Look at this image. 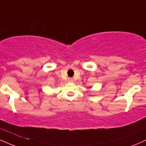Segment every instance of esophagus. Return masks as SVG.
<instances>
[{
  "label": "esophagus",
  "instance_id": "obj_1",
  "mask_svg": "<svg viewBox=\"0 0 146 146\" xmlns=\"http://www.w3.org/2000/svg\"><path fill=\"white\" fill-rule=\"evenodd\" d=\"M73 81H74V80H73V78H68V82H73Z\"/></svg>",
  "mask_w": 146,
  "mask_h": 146
}]
</instances>
